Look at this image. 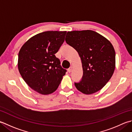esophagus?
Returning <instances> with one entry per match:
<instances>
[{
	"label": "esophagus",
	"instance_id": "obj_1",
	"mask_svg": "<svg viewBox=\"0 0 132 132\" xmlns=\"http://www.w3.org/2000/svg\"><path fill=\"white\" fill-rule=\"evenodd\" d=\"M72 70H73V68H72L71 66L70 67V68L68 69V72H69V73H71V72L72 71Z\"/></svg>",
	"mask_w": 132,
	"mask_h": 132
}]
</instances>
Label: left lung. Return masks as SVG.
Returning a JSON list of instances; mask_svg holds the SVG:
<instances>
[{
  "instance_id": "1",
  "label": "left lung",
  "mask_w": 132,
  "mask_h": 132,
  "mask_svg": "<svg viewBox=\"0 0 132 132\" xmlns=\"http://www.w3.org/2000/svg\"><path fill=\"white\" fill-rule=\"evenodd\" d=\"M66 43L73 47L81 58L83 76L75 83L79 92L92 94L99 91L109 81L116 67V53L112 44L92 30L68 32Z\"/></svg>"
}]
</instances>
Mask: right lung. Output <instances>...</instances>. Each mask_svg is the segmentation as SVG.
I'll return each instance as SVG.
<instances>
[{
	"label": "right lung",
	"instance_id": "right-lung-1",
	"mask_svg": "<svg viewBox=\"0 0 132 132\" xmlns=\"http://www.w3.org/2000/svg\"><path fill=\"white\" fill-rule=\"evenodd\" d=\"M66 31H48L33 36L22 46L18 67L23 79L31 88L47 95L57 89L66 70L55 56L64 42Z\"/></svg>",
	"mask_w": 132,
	"mask_h": 132
}]
</instances>
